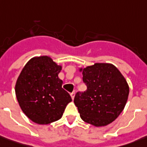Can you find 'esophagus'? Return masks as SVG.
I'll use <instances>...</instances> for the list:
<instances>
[{"instance_id": "obj_1", "label": "esophagus", "mask_w": 147, "mask_h": 147, "mask_svg": "<svg viewBox=\"0 0 147 147\" xmlns=\"http://www.w3.org/2000/svg\"><path fill=\"white\" fill-rule=\"evenodd\" d=\"M75 95H76V92L75 91H73L71 94V98L74 99V98H75Z\"/></svg>"}]
</instances>
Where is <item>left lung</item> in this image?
Masks as SVG:
<instances>
[{"instance_id": "obj_1", "label": "left lung", "mask_w": 147, "mask_h": 147, "mask_svg": "<svg viewBox=\"0 0 147 147\" xmlns=\"http://www.w3.org/2000/svg\"><path fill=\"white\" fill-rule=\"evenodd\" d=\"M87 89L77 92L74 103L81 119L96 127L106 126L124 110L129 87L123 75L111 63H95L80 68Z\"/></svg>"}]
</instances>
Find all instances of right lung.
<instances>
[{
    "mask_svg": "<svg viewBox=\"0 0 147 147\" xmlns=\"http://www.w3.org/2000/svg\"><path fill=\"white\" fill-rule=\"evenodd\" d=\"M62 67L49 56L35 57L24 66L15 84L18 104L32 121L48 124L63 116L70 94L58 78Z\"/></svg>",
    "mask_w": 147,
    "mask_h": 147,
    "instance_id": "1",
    "label": "right lung"
}]
</instances>
